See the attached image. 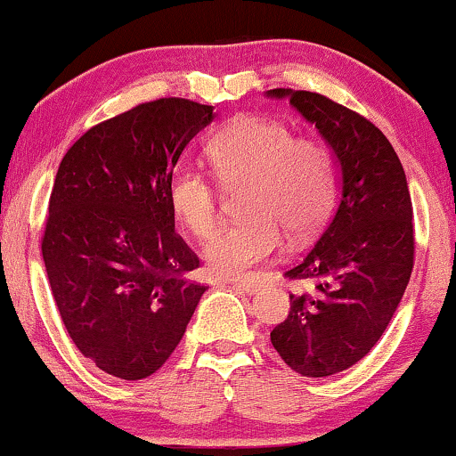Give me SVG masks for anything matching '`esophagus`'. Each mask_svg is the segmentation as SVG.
I'll use <instances>...</instances> for the list:
<instances>
[{"instance_id":"obj_1","label":"esophagus","mask_w":456,"mask_h":456,"mask_svg":"<svg viewBox=\"0 0 456 456\" xmlns=\"http://www.w3.org/2000/svg\"><path fill=\"white\" fill-rule=\"evenodd\" d=\"M236 286H239V289L242 290V292H247V295H255V292H257L259 289H261V284L257 282V280L255 278H245V280H236L234 282Z\"/></svg>"}]
</instances>
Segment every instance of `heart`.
Returning a JSON list of instances; mask_svg holds the SVG:
<instances>
[{
	"label": "heart",
	"mask_w": 456,
	"mask_h": 456,
	"mask_svg": "<svg viewBox=\"0 0 456 456\" xmlns=\"http://www.w3.org/2000/svg\"><path fill=\"white\" fill-rule=\"evenodd\" d=\"M205 153L222 184H248L245 220L224 226L205 247V261L217 276H245L282 247V229L292 240H303L328 217L334 164L322 141L295 136L278 120L239 116L211 136ZM167 201L197 239L214 232L220 199L201 172H174Z\"/></svg>",
	"instance_id": "1"
}]
</instances>
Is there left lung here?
<instances>
[{
    "label": "left lung",
    "mask_w": 456,
    "mask_h": 456,
    "mask_svg": "<svg viewBox=\"0 0 456 456\" xmlns=\"http://www.w3.org/2000/svg\"><path fill=\"white\" fill-rule=\"evenodd\" d=\"M332 149L340 203L303 261L284 273L303 292L272 330L284 363L307 378L345 371L376 346L413 270V205L403 164L382 130L357 111L311 91L272 89Z\"/></svg>",
    "instance_id": "8db88e82"
}]
</instances>
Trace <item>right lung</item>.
Returning a JSON list of instances; mask_svg holds the SVG:
<instances>
[{
  "mask_svg": "<svg viewBox=\"0 0 456 456\" xmlns=\"http://www.w3.org/2000/svg\"><path fill=\"white\" fill-rule=\"evenodd\" d=\"M214 108L167 97L80 136L55 174L41 251L70 338L99 370L142 379L183 340L208 286L174 232L167 184Z\"/></svg>",
  "mask_w": 456,
  "mask_h": 456,
  "instance_id": "add662e5",
  "label": "right lung"
}]
</instances>
